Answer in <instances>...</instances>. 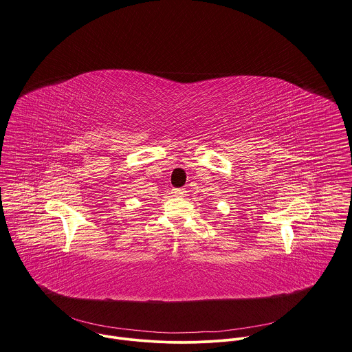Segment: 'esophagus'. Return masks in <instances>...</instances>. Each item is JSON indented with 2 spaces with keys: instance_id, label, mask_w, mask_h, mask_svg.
I'll list each match as a JSON object with an SVG mask.
<instances>
[{
  "instance_id": "34e87169",
  "label": "esophagus",
  "mask_w": 352,
  "mask_h": 352,
  "mask_svg": "<svg viewBox=\"0 0 352 352\" xmlns=\"http://www.w3.org/2000/svg\"><path fill=\"white\" fill-rule=\"evenodd\" d=\"M186 193V190L184 188H177V189H173V195L174 196H178V197H184Z\"/></svg>"
}]
</instances>
